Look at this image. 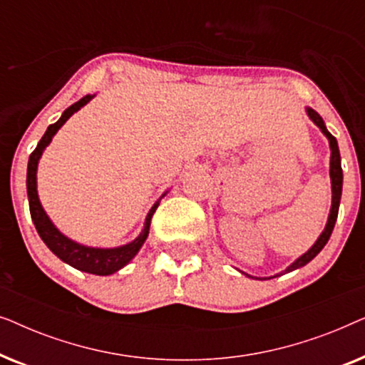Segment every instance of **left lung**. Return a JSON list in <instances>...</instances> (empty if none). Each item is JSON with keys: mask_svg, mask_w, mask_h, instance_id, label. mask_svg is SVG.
<instances>
[{"mask_svg": "<svg viewBox=\"0 0 365 365\" xmlns=\"http://www.w3.org/2000/svg\"><path fill=\"white\" fill-rule=\"evenodd\" d=\"M307 114L309 118L312 119L314 123L317 124L319 128H321V131L326 134L327 139H329V144H331V181H332V207H331V214H329V219H327V224H326V229H324L321 236L316 241V244L309 249V251L304 254L297 259L296 262H292L291 266H289L286 271L281 272L286 274V272H291L294 269H299L302 266H306L307 262H311L314 257L317 256L319 252L322 251L324 246H326L329 237H331V234L334 231V226H336V221H337V214H339V202H341V194H342V168H341V154H339V146H337V139L332 136L331 133L326 129V124H324L322 118L319 116V114L314 111V109L309 108L307 109ZM279 276V274H277ZM276 277V276H274Z\"/></svg>", "mask_w": 365, "mask_h": 365, "instance_id": "1", "label": "left lung"}]
</instances>
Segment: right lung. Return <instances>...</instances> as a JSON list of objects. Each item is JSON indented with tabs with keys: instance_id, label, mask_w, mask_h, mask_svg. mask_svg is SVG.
<instances>
[{
	"instance_id": "right-lung-1",
	"label": "right lung",
	"mask_w": 365,
	"mask_h": 365,
	"mask_svg": "<svg viewBox=\"0 0 365 365\" xmlns=\"http://www.w3.org/2000/svg\"><path fill=\"white\" fill-rule=\"evenodd\" d=\"M93 96H84L79 99L78 103H74L73 106H69L66 111L63 113V116L58 119L54 124H49L46 133L41 138V141L38 143V146L31 153L28 161V176H26V187H28V201H29V212H31V219L34 222V227L39 234V237L43 239V242L51 249L53 254L64 261L69 266L74 269H79L83 272L96 274V276H109V274L119 271V269L126 266V264L131 261V259L136 256L139 249L146 241L149 234V226H151V217L154 211H156L159 202L154 204L149 211L146 217V224H144L143 232L134 239L133 242L126 244V246L114 247V249H98V247H88L81 246V244L71 241L66 236H63L61 232L54 227V224L49 221V217L44 212L41 207V202L38 199V191H36V169H38V161L41 158L44 148L51 143V139L59 128L63 126L64 123L71 118L78 109H81L84 104L91 101Z\"/></svg>"
}]
</instances>
